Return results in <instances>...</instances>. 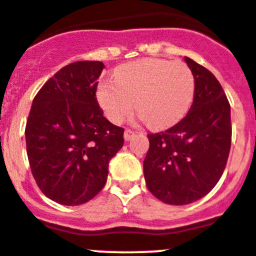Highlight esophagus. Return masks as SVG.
Instances as JSON below:
<instances>
[{
    "label": "esophagus",
    "instance_id": "1",
    "mask_svg": "<svg viewBox=\"0 0 256 256\" xmlns=\"http://www.w3.org/2000/svg\"><path fill=\"white\" fill-rule=\"evenodd\" d=\"M134 134H136V133L133 132V130H126V132H124V140H130L133 137H134Z\"/></svg>",
    "mask_w": 256,
    "mask_h": 256
}]
</instances>
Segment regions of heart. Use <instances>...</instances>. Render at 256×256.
I'll return each instance as SVG.
<instances>
[{
    "label": "heart",
    "mask_w": 256,
    "mask_h": 256,
    "mask_svg": "<svg viewBox=\"0 0 256 256\" xmlns=\"http://www.w3.org/2000/svg\"><path fill=\"white\" fill-rule=\"evenodd\" d=\"M194 96V78L190 68L164 59L122 65L114 72V80H103L96 89V99L109 120L120 123L137 103L140 116L152 128H166L184 118Z\"/></svg>",
    "instance_id": "1"
}]
</instances>
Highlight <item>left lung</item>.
Masks as SVG:
<instances>
[{"label": "left lung", "mask_w": 256, "mask_h": 256, "mask_svg": "<svg viewBox=\"0 0 256 256\" xmlns=\"http://www.w3.org/2000/svg\"><path fill=\"white\" fill-rule=\"evenodd\" d=\"M194 78V103L170 130L148 134L146 184L168 205H187L208 194L226 167L231 147L230 104L215 75L184 56Z\"/></svg>", "instance_id": "8db88e82"}]
</instances>
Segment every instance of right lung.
I'll use <instances>...</instances> for the list:
<instances>
[{"label":"right lung","instance_id":"1","mask_svg":"<svg viewBox=\"0 0 256 256\" xmlns=\"http://www.w3.org/2000/svg\"><path fill=\"white\" fill-rule=\"evenodd\" d=\"M100 62L60 69L34 98L26 123V150L38 188L66 206L102 191L109 160L123 147L124 130L112 124L96 100Z\"/></svg>","mask_w":256,"mask_h":256}]
</instances>
